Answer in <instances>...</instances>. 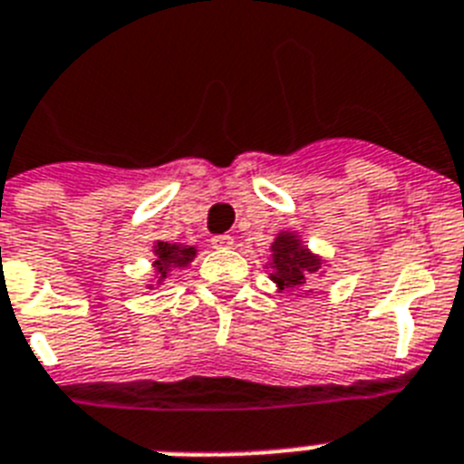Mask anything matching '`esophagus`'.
I'll return each mask as SVG.
<instances>
[{"label": "esophagus", "instance_id": "34e87169", "mask_svg": "<svg viewBox=\"0 0 464 464\" xmlns=\"http://www.w3.org/2000/svg\"><path fill=\"white\" fill-rule=\"evenodd\" d=\"M212 245L217 247V250H226V247H233V238L231 236H214L212 238Z\"/></svg>", "mask_w": 464, "mask_h": 464}]
</instances>
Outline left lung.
Masks as SVG:
<instances>
[{
    "label": "left lung",
    "instance_id": "1",
    "mask_svg": "<svg viewBox=\"0 0 464 464\" xmlns=\"http://www.w3.org/2000/svg\"><path fill=\"white\" fill-rule=\"evenodd\" d=\"M269 262L265 269L269 271V278L276 284L278 293H300V295H310L312 288H304L307 281L324 276L329 269V262L312 252L304 245L303 236L293 228L278 231L276 238L269 245Z\"/></svg>",
    "mask_w": 464,
    "mask_h": 464
}]
</instances>
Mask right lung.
I'll return each instance as SVG.
<instances>
[{"mask_svg": "<svg viewBox=\"0 0 464 464\" xmlns=\"http://www.w3.org/2000/svg\"><path fill=\"white\" fill-rule=\"evenodd\" d=\"M152 274L154 281L147 284V288H152L154 284L161 285L171 276L176 269L190 266L195 257H198V247L186 243H167V240H154L152 245Z\"/></svg>", "mask_w": 464, "mask_h": 464, "instance_id": "obj_1", "label": "right lung"}]
</instances>
